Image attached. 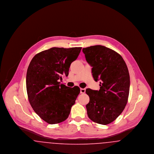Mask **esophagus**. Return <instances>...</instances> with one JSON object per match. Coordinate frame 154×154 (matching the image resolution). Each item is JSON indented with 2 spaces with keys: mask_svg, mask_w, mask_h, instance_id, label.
<instances>
[{
  "mask_svg": "<svg viewBox=\"0 0 154 154\" xmlns=\"http://www.w3.org/2000/svg\"><path fill=\"white\" fill-rule=\"evenodd\" d=\"M85 92V88H81L80 93L81 94H84Z\"/></svg>",
  "mask_w": 154,
  "mask_h": 154,
  "instance_id": "34e87169",
  "label": "esophagus"
}]
</instances>
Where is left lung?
Returning a JSON list of instances; mask_svg holds the SVG:
<instances>
[{
	"label": "left lung",
	"mask_w": 154,
	"mask_h": 154,
	"mask_svg": "<svg viewBox=\"0 0 154 154\" xmlns=\"http://www.w3.org/2000/svg\"><path fill=\"white\" fill-rule=\"evenodd\" d=\"M92 67L95 81L100 80L99 91L86 89L89 102L86 105L88 117L99 124H109L122 113L128 102L130 76L122 57L117 52L97 45L82 48Z\"/></svg>",
	"instance_id": "obj_1"
}]
</instances>
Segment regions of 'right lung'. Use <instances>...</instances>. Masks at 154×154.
<instances>
[{
  "label": "right lung",
  "mask_w": 154,
  "mask_h": 154,
  "mask_svg": "<svg viewBox=\"0 0 154 154\" xmlns=\"http://www.w3.org/2000/svg\"><path fill=\"white\" fill-rule=\"evenodd\" d=\"M81 48L52 47L38 53L30 62L26 77L28 99L35 112L49 124L66 120L80 92L79 87L60 85L58 80L68 75Z\"/></svg>",
  "instance_id": "1"
}]
</instances>
